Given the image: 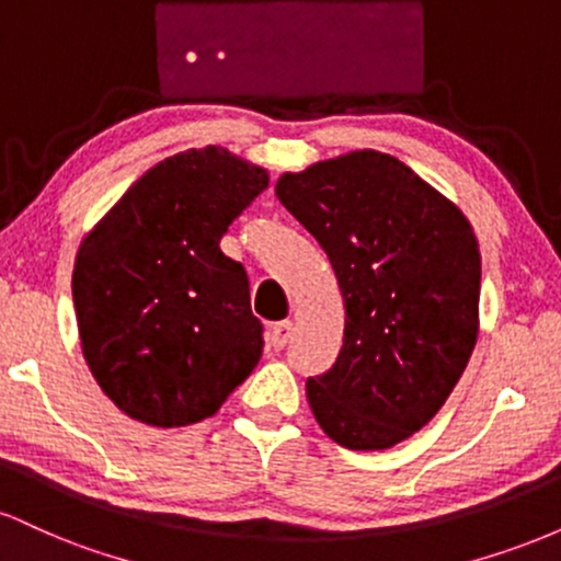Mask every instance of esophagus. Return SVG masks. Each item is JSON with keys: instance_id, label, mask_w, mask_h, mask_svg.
I'll return each mask as SVG.
<instances>
[{"instance_id": "obj_1", "label": "esophagus", "mask_w": 561, "mask_h": 561, "mask_svg": "<svg viewBox=\"0 0 561 561\" xmlns=\"http://www.w3.org/2000/svg\"><path fill=\"white\" fill-rule=\"evenodd\" d=\"M289 337H293V321H276L266 332V343L274 351H282L289 343Z\"/></svg>"}]
</instances>
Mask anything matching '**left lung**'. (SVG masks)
<instances>
[{"label":"left lung","mask_w":561,"mask_h":561,"mask_svg":"<svg viewBox=\"0 0 561 561\" xmlns=\"http://www.w3.org/2000/svg\"><path fill=\"white\" fill-rule=\"evenodd\" d=\"M276 197L324 248L345 302L337 362L306 382L313 416L337 446H398L440 411L478 343L472 224L377 150L282 173Z\"/></svg>","instance_id":"obj_1"}]
</instances>
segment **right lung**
Instances as JSON below:
<instances>
[{"label": "right lung", "mask_w": 561, "mask_h": 561, "mask_svg": "<svg viewBox=\"0 0 561 561\" xmlns=\"http://www.w3.org/2000/svg\"><path fill=\"white\" fill-rule=\"evenodd\" d=\"M268 171L224 147L160 160L83 237L73 266L81 351L102 392L150 427L214 416L261 362L229 224Z\"/></svg>", "instance_id": "obj_1"}]
</instances>
